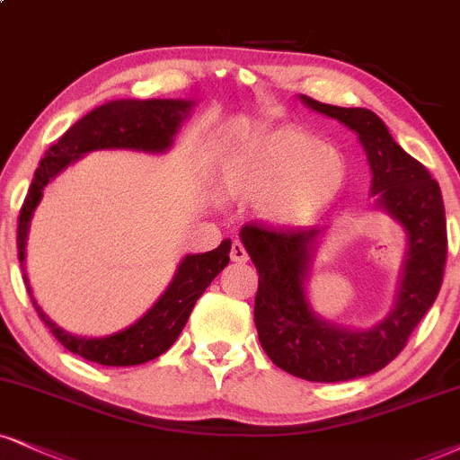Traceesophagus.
Instances as JSON below:
<instances>
[{"instance_id": "1", "label": "esophagus", "mask_w": 460, "mask_h": 460, "mask_svg": "<svg viewBox=\"0 0 460 460\" xmlns=\"http://www.w3.org/2000/svg\"><path fill=\"white\" fill-rule=\"evenodd\" d=\"M230 258H232V262H239V264H245V262H247L249 256H247L245 247H243V243H239V241H234V243H232V249H230Z\"/></svg>"}]
</instances>
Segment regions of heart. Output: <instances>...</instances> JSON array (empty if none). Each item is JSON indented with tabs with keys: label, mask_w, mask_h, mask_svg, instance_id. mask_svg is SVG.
Here are the masks:
<instances>
[{
	"label": "heart",
	"mask_w": 460,
	"mask_h": 460,
	"mask_svg": "<svg viewBox=\"0 0 460 460\" xmlns=\"http://www.w3.org/2000/svg\"><path fill=\"white\" fill-rule=\"evenodd\" d=\"M348 181V162L332 146L298 129L258 134L234 146L219 168V191L258 202L260 217L296 228L320 217Z\"/></svg>",
	"instance_id": "obj_1"
}]
</instances>
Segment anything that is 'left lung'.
<instances>
[{"label": "left lung", "mask_w": 460, "mask_h": 460, "mask_svg": "<svg viewBox=\"0 0 460 460\" xmlns=\"http://www.w3.org/2000/svg\"><path fill=\"white\" fill-rule=\"evenodd\" d=\"M298 100L358 136L373 174V207L388 213L407 236L393 309L373 326L348 328L317 314L307 292L311 264L326 228L277 232L253 224L241 228L243 247L260 275L253 322L266 356L307 382H348L394 360L433 307L447 252L444 200L438 181L401 149L376 112L322 104L307 95Z\"/></svg>", "instance_id": "1"}]
</instances>
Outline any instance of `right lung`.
<instances>
[{
    "label": "right lung",
    "mask_w": 460,
    "mask_h": 460,
    "mask_svg": "<svg viewBox=\"0 0 460 460\" xmlns=\"http://www.w3.org/2000/svg\"><path fill=\"white\" fill-rule=\"evenodd\" d=\"M194 109V100H112L78 119L67 132L47 151L33 174L31 187L27 191L19 215V260L25 277L33 307L42 322L50 328L57 341L83 356L84 360L106 367H134L162 356L179 339L181 331L190 320L191 309L202 292L230 262L232 241L224 239L213 252L187 253L177 266L172 281L151 309L143 317L123 331L106 337H78L61 328L44 314L38 300L33 298L30 277L25 273L27 236L36 207L42 200V191L57 174L87 155L89 151L123 149L143 151L160 155L174 143L181 126Z\"/></svg>",
    "instance_id": "add662e5"
}]
</instances>
